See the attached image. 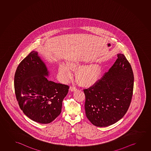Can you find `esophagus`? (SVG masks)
Returning a JSON list of instances; mask_svg holds the SVG:
<instances>
[{
	"label": "esophagus",
	"instance_id": "esophagus-1",
	"mask_svg": "<svg viewBox=\"0 0 151 151\" xmlns=\"http://www.w3.org/2000/svg\"><path fill=\"white\" fill-rule=\"evenodd\" d=\"M70 91H76L77 88L74 87V86H70Z\"/></svg>",
	"mask_w": 151,
	"mask_h": 151
}]
</instances>
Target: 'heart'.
Returning <instances> with one entry per match:
<instances>
[{"label": "heart", "mask_w": 151, "mask_h": 151, "mask_svg": "<svg viewBox=\"0 0 151 151\" xmlns=\"http://www.w3.org/2000/svg\"><path fill=\"white\" fill-rule=\"evenodd\" d=\"M68 66L66 64L60 65L59 69V74L64 80L69 79L72 75L71 68H78L83 65L80 60H76L68 63ZM101 68L97 64L83 66L78 70L77 77L81 84L91 85L95 84L101 75Z\"/></svg>", "instance_id": "1"}]
</instances>
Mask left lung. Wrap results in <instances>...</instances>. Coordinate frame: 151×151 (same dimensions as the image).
I'll return each instance as SVG.
<instances>
[{
    "mask_svg": "<svg viewBox=\"0 0 151 151\" xmlns=\"http://www.w3.org/2000/svg\"><path fill=\"white\" fill-rule=\"evenodd\" d=\"M133 86L131 66L125 56L118 54L108 72L93 86L83 89L88 120L99 127L112 125L120 120L130 107Z\"/></svg>",
    "mask_w": 151,
    "mask_h": 151,
    "instance_id": "obj_1",
    "label": "left lung"
}]
</instances>
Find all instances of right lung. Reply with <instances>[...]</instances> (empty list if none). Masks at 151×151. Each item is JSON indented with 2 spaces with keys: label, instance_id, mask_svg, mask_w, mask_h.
<instances>
[{
  "label": "right lung",
  "instance_id": "right-lung-1",
  "mask_svg": "<svg viewBox=\"0 0 151 151\" xmlns=\"http://www.w3.org/2000/svg\"><path fill=\"white\" fill-rule=\"evenodd\" d=\"M48 72L37 52L21 61L14 74V91L23 113L42 124L52 122L61 112L69 86L49 81Z\"/></svg>",
  "mask_w": 151,
  "mask_h": 151
}]
</instances>
